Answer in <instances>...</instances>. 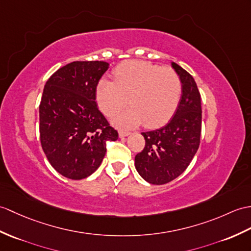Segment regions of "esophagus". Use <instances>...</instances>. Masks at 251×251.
Returning a JSON list of instances; mask_svg holds the SVG:
<instances>
[{
	"label": "esophagus",
	"instance_id": "esophagus-1",
	"mask_svg": "<svg viewBox=\"0 0 251 251\" xmlns=\"http://www.w3.org/2000/svg\"><path fill=\"white\" fill-rule=\"evenodd\" d=\"M129 135H130V132L125 131V130H120V131H119L120 138H125V137H128Z\"/></svg>",
	"mask_w": 251,
	"mask_h": 251
}]
</instances>
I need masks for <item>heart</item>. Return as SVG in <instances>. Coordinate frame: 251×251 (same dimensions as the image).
I'll return each mask as SVG.
<instances>
[{
	"label": "heart",
	"mask_w": 251,
	"mask_h": 251,
	"mask_svg": "<svg viewBox=\"0 0 251 251\" xmlns=\"http://www.w3.org/2000/svg\"><path fill=\"white\" fill-rule=\"evenodd\" d=\"M180 95L182 82L173 69L142 61L121 64L114 72V82L102 79L96 87L97 106L107 116L118 113L129 98L131 108L113 120L122 127L142 122L147 127L164 124L176 110Z\"/></svg>",
	"instance_id": "heart-1"
}]
</instances>
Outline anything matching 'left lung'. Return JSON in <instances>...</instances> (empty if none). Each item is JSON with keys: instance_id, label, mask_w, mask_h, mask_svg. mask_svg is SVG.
Here are the masks:
<instances>
[{"instance_id": "1", "label": "left lung", "mask_w": 251, "mask_h": 251, "mask_svg": "<svg viewBox=\"0 0 251 251\" xmlns=\"http://www.w3.org/2000/svg\"><path fill=\"white\" fill-rule=\"evenodd\" d=\"M182 82V96L173 118L158 129L142 132L145 147L135 157L138 173L147 182L162 185L180 176L199 149L201 96L192 75L171 63Z\"/></svg>"}]
</instances>
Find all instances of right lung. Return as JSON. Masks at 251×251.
<instances>
[{
  "mask_svg": "<svg viewBox=\"0 0 251 251\" xmlns=\"http://www.w3.org/2000/svg\"><path fill=\"white\" fill-rule=\"evenodd\" d=\"M108 68L102 61L69 63L44 87L40 142L50 165L67 178L82 179L94 173L106 155V142L119 138L95 101L98 81Z\"/></svg>",
  "mask_w": 251,
  "mask_h": 251,
  "instance_id": "add662e5",
  "label": "right lung"
}]
</instances>
